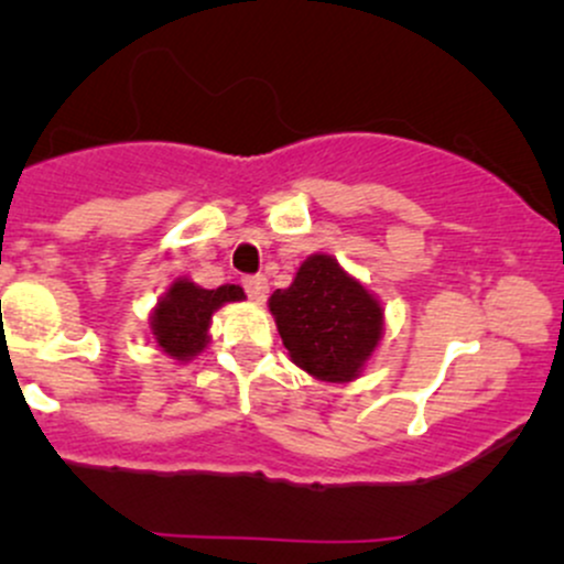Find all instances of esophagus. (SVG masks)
Segmentation results:
<instances>
[{"label": "esophagus", "mask_w": 564, "mask_h": 564, "mask_svg": "<svg viewBox=\"0 0 564 564\" xmlns=\"http://www.w3.org/2000/svg\"><path fill=\"white\" fill-rule=\"evenodd\" d=\"M243 289H246V294H249V300H254V302H264L270 294L268 278L264 275H246Z\"/></svg>", "instance_id": "esophagus-1"}]
</instances>
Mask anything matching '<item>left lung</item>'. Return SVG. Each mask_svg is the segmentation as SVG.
<instances>
[{"label":"left lung","instance_id":"left-lung-1","mask_svg":"<svg viewBox=\"0 0 564 564\" xmlns=\"http://www.w3.org/2000/svg\"><path fill=\"white\" fill-rule=\"evenodd\" d=\"M270 313L291 360L323 381L358 377L379 345L384 315L364 283L328 254L307 257L294 283L270 296Z\"/></svg>","mask_w":564,"mask_h":564}]
</instances>
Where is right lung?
<instances>
[{
    "label": "right lung",
    "mask_w": 564,
    "mask_h": 564,
    "mask_svg": "<svg viewBox=\"0 0 564 564\" xmlns=\"http://www.w3.org/2000/svg\"><path fill=\"white\" fill-rule=\"evenodd\" d=\"M243 300L241 286L200 289L191 281H174L159 307L153 310L151 328L159 347L177 360H191L209 341L212 313L225 302Z\"/></svg>",
    "instance_id": "add662e5"
}]
</instances>
